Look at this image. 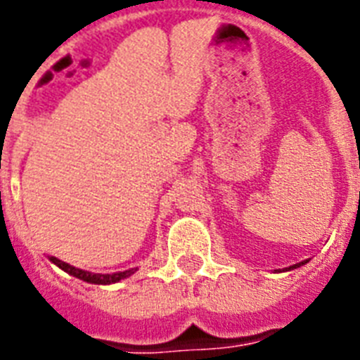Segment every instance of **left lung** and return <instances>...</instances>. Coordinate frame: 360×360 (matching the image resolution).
<instances>
[{
	"label": "left lung",
	"instance_id": "obj_1",
	"mask_svg": "<svg viewBox=\"0 0 360 360\" xmlns=\"http://www.w3.org/2000/svg\"><path fill=\"white\" fill-rule=\"evenodd\" d=\"M306 264H307V259H304V262H300V264L289 265V267L282 269V271H280V269H276V273H285V271H292V269H298V267H302V265H306Z\"/></svg>",
	"mask_w": 360,
	"mask_h": 360
}]
</instances>
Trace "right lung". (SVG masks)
Wrapping results in <instances>:
<instances>
[{"label": "right lung", "instance_id": "obj_1", "mask_svg": "<svg viewBox=\"0 0 360 360\" xmlns=\"http://www.w3.org/2000/svg\"><path fill=\"white\" fill-rule=\"evenodd\" d=\"M49 262H53L56 267H60L62 271H65L71 276L78 278V280H84L87 283H95V285H110V283H117L124 278H129L131 274L137 271V267L128 269V271H119V273H110V274H102V273H89V271H84V269H77L72 267V265L65 264L62 259L54 258V256H49Z\"/></svg>", "mask_w": 360, "mask_h": 360}]
</instances>
